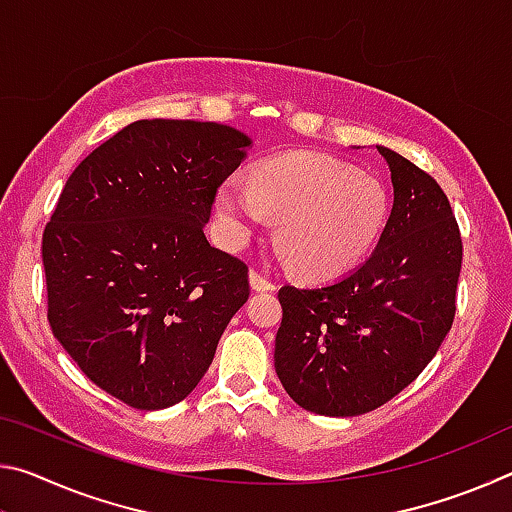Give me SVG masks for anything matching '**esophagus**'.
I'll list each match as a JSON object with an SVG mask.
<instances>
[{"instance_id":"esophagus-1","label":"esophagus","mask_w":512,"mask_h":512,"mask_svg":"<svg viewBox=\"0 0 512 512\" xmlns=\"http://www.w3.org/2000/svg\"><path fill=\"white\" fill-rule=\"evenodd\" d=\"M250 287H253L255 291H273L275 284L271 280H266L262 273L250 271Z\"/></svg>"}]
</instances>
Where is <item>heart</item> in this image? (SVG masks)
<instances>
[{
  "instance_id": "b5f03b06",
  "label": "heart",
  "mask_w": 512,
  "mask_h": 512,
  "mask_svg": "<svg viewBox=\"0 0 512 512\" xmlns=\"http://www.w3.org/2000/svg\"><path fill=\"white\" fill-rule=\"evenodd\" d=\"M223 237L241 246L273 219L298 273L329 280L361 264L386 225L384 185L320 153H289L232 173L216 192Z\"/></svg>"
}]
</instances>
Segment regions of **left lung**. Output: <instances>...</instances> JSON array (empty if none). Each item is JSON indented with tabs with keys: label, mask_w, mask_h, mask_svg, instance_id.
<instances>
[{
	"label": "left lung",
	"mask_w": 512,
	"mask_h": 512,
	"mask_svg": "<svg viewBox=\"0 0 512 512\" xmlns=\"http://www.w3.org/2000/svg\"><path fill=\"white\" fill-rule=\"evenodd\" d=\"M393 210L357 271L314 289L282 287L275 372L302 409L329 418L375 411L436 357L454 323L463 244L429 173L386 146Z\"/></svg>",
	"instance_id": "obj_1"
}]
</instances>
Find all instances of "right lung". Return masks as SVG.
I'll list each match as a JSON object with an SVG mask.
<instances>
[{
	"mask_svg": "<svg viewBox=\"0 0 512 512\" xmlns=\"http://www.w3.org/2000/svg\"><path fill=\"white\" fill-rule=\"evenodd\" d=\"M250 146L214 121L140 119L94 149L58 198L42 235L51 332L133 409L185 400L248 300V266L203 228Z\"/></svg>",
	"mask_w": 512,
	"mask_h": 512,
	"instance_id": "obj_1",
	"label": "right lung"
}]
</instances>
